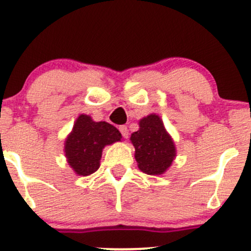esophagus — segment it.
<instances>
[{
	"mask_svg": "<svg viewBox=\"0 0 251 251\" xmlns=\"http://www.w3.org/2000/svg\"><path fill=\"white\" fill-rule=\"evenodd\" d=\"M119 130H120L121 135H123L124 138L128 137V130H127V127H126V126H120V127H119Z\"/></svg>",
	"mask_w": 251,
	"mask_h": 251,
	"instance_id": "esophagus-1",
	"label": "esophagus"
}]
</instances>
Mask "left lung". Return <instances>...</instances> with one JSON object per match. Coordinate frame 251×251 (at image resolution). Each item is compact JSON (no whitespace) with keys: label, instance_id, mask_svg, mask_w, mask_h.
Returning a JSON list of instances; mask_svg holds the SVG:
<instances>
[{"label":"left lung","instance_id":"1","mask_svg":"<svg viewBox=\"0 0 251 251\" xmlns=\"http://www.w3.org/2000/svg\"><path fill=\"white\" fill-rule=\"evenodd\" d=\"M138 131L131 135L135 159L142 173L151 176L165 174L176 158V146L156 114H149L138 123Z\"/></svg>","mask_w":251,"mask_h":251}]
</instances>
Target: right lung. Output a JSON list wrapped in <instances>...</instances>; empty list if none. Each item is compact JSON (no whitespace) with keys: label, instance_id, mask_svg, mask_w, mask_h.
Returning a JSON list of instances; mask_svg holds the SVG:
<instances>
[{"label":"right lung","instance_id":"add662e5","mask_svg":"<svg viewBox=\"0 0 251 251\" xmlns=\"http://www.w3.org/2000/svg\"><path fill=\"white\" fill-rule=\"evenodd\" d=\"M121 137L111 124L93 121L90 115L80 114L64 142L68 164L77 176H90L100 169L103 148L120 142Z\"/></svg>","mask_w":251,"mask_h":251}]
</instances>
